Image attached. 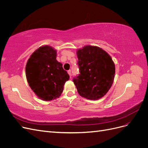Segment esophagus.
Returning <instances> with one entry per match:
<instances>
[{
	"mask_svg": "<svg viewBox=\"0 0 148 148\" xmlns=\"http://www.w3.org/2000/svg\"><path fill=\"white\" fill-rule=\"evenodd\" d=\"M68 73H69V75L70 77H71V71L70 70L68 71Z\"/></svg>",
	"mask_w": 148,
	"mask_h": 148,
	"instance_id": "34e87169",
	"label": "esophagus"
}]
</instances>
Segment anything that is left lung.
Masks as SVG:
<instances>
[{
	"label": "left lung",
	"mask_w": 148,
	"mask_h": 148,
	"mask_svg": "<svg viewBox=\"0 0 148 148\" xmlns=\"http://www.w3.org/2000/svg\"><path fill=\"white\" fill-rule=\"evenodd\" d=\"M79 74L73 81L79 95L90 100L104 96L113 84L115 67L109 53L101 47L85 46L77 51Z\"/></svg>",
	"instance_id": "obj_1"
}]
</instances>
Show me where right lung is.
Returning a JSON list of instances; mask_svg holds the SVG:
<instances>
[{
  "label": "right lung",
  "instance_id": "right-lung-1",
  "mask_svg": "<svg viewBox=\"0 0 148 148\" xmlns=\"http://www.w3.org/2000/svg\"><path fill=\"white\" fill-rule=\"evenodd\" d=\"M56 57V49L45 45L36 49L26 63V77L29 86L42 101L59 98L70 78Z\"/></svg>",
  "mask_w": 148,
  "mask_h": 148
}]
</instances>
